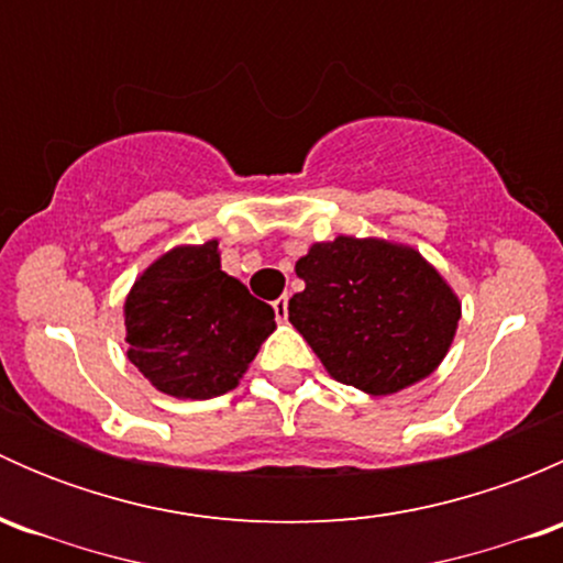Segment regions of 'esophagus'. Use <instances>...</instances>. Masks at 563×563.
Returning a JSON list of instances; mask_svg holds the SVG:
<instances>
[{"instance_id":"esophagus-1","label":"esophagus","mask_w":563,"mask_h":563,"mask_svg":"<svg viewBox=\"0 0 563 563\" xmlns=\"http://www.w3.org/2000/svg\"><path fill=\"white\" fill-rule=\"evenodd\" d=\"M272 308H275L277 321H286V318H288V297H286V294H283L280 299H275V302H272Z\"/></svg>"}]
</instances>
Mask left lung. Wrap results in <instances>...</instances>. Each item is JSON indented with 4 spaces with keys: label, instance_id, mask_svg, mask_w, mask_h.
<instances>
[{
    "label": "left lung",
    "instance_id": "1",
    "mask_svg": "<svg viewBox=\"0 0 563 563\" xmlns=\"http://www.w3.org/2000/svg\"><path fill=\"white\" fill-rule=\"evenodd\" d=\"M294 269L305 291L288 302V321L334 382L395 395L444 362L460 299L419 250L338 236L310 245Z\"/></svg>",
    "mask_w": 563,
    "mask_h": 563
}]
</instances>
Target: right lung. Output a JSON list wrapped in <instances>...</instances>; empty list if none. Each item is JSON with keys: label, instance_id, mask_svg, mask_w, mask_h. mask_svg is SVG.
<instances>
[{"label": "right lung", "instance_id": "1", "mask_svg": "<svg viewBox=\"0 0 563 563\" xmlns=\"http://www.w3.org/2000/svg\"><path fill=\"white\" fill-rule=\"evenodd\" d=\"M124 327L128 360L152 387L207 400L240 384L277 323L269 305L220 269L218 240H209L172 247L135 277Z\"/></svg>", "mask_w": 563, "mask_h": 563}]
</instances>
